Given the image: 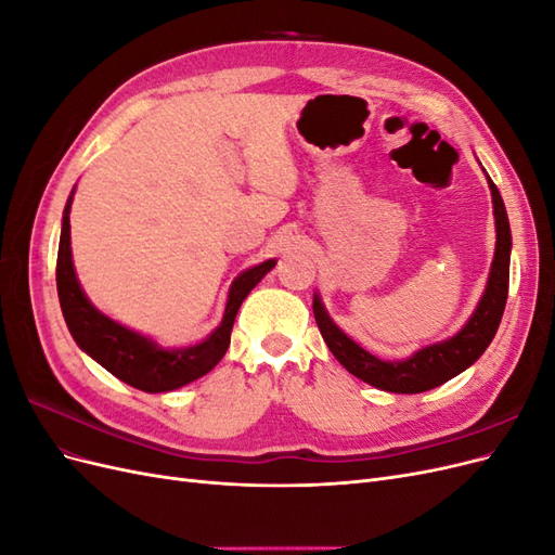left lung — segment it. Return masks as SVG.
I'll list each match as a JSON object with an SVG mask.
<instances>
[{"instance_id":"left-lung-1","label":"left lung","mask_w":555,"mask_h":555,"mask_svg":"<svg viewBox=\"0 0 555 555\" xmlns=\"http://www.w3.org/2000/svg\"><path fill=\"white\" fill-rule=\"evenodd\" d=\"M486 180H489L495 215V255L491 261L489 282H486V289L479 298V304L456 335H451V338L442 343L422 347L408 359L382 361L373 357L367 349H363L359 343L351 340L349 335L333 322L322 304V298L314 292L312 312L317 319V326L322 331V338L333 351V357L347 367V373L375 386V389L389 393H422L449 382L451 377L461 375L465 367L473 365L483 354L486 347L491 345L507 304L512 231L507 210L505 204H502L498 188L489 176H486Z\"/></svg>"}]
</instances>
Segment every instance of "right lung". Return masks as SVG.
Wrapping results in <instances>:
<instances>
[{"label":"right lung","mask_w":555,"mask_h":555,"mask_svg":"<svg viewBox=\"0 0 555 555\" xmlns=\"http://www.w3.org/2000/svg\"><path fill=\"white\" fill-rule=\"evenodd\" d=\"M72 201L74 192L69 201H66L62 215L57 249V296L64 322L69 326L76 345L99 365H104L111 375L145 393L173 391L210 373L227 354L238 308L243 306L247 294L263 280V275L273 271L275 259L247 268V271L231 282L222 322L204 343L166 349L153 338H147V335L117 324L115 319L96 310L86 292H82L72 259Z\"/></svg>","instance_id":"1"}]
</instances>
